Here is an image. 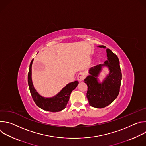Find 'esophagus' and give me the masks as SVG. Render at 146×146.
Returning a JSON list of instances; mask_svg holds the SVG:
<instances>
[{
    "label": "esophagus",
    "instance_id": "esophagus-1",
    "mask_svg": "<svg viewBox=\"0 0 146 146\" xmlns=\"http://www.w3.org/2000/svg\"><path fill=\"white\" fill-rule=\"evenodd\" d=\"M85 77H86V74L83 72H80L78 73V74L77 76V80L79 82H81V81L84 80Z\"/></svg>",
    "mask_w": 146,
    "mask_h": 146
}]
</instances>
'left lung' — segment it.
Listing matches in <instances>:
<instances>
[{
	"label": "left lung",
	"mask_w": 146,
	"mask_h": 146,
	"mask_svg": "<svg viewBox=\"0 0 146 146\" xmlns=\"http://www.w3.org/2000/svg\"><path fill=\"white\" fill-rule=\"evenodd\" d=\"M98 47L106 48L104 46ZM106 53L108 60L104 64L91 68L88 72L90 74L84 80L88 86L87 98L90 105L96 108H103L109 105L119 92L122 80L119 61L110 49H106ZM105 67L108 68L110 73L102 82H99L98 76Z\"/></svg>",
	"instance_id": "8db88e82"
}]
</instances>
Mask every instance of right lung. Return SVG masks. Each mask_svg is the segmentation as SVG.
Instances as JSON below:
<instances>
[{"label": "right lung", "mask_w": 146, "mask_h": 146, "mask_svg": "<svg viewBox=\"0 0 146 146\" xmlns=\"http://www.w3.org/2000/svg\"><path fill=\"white\" fill-rule=\"evenodd\" d=\"M33 62V59L32 60L29 66L28 82L31 95L36 105L41 109L51 112H58L64 110L66 107L72 91L77 86L78 82L75 81L69 83L53 97H44L37 92L33 84L32 79V66Z\"/></svg>", "instance_id": "1"}]
</instances>
